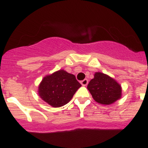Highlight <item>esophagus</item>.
Wrapping results in <instances>:
<instances>
[{
	"label": "esophagus",
	"instance_id": "34e87169",
	"mask_svg": "<svg viewBox=\"0 0 148 148\" xmlns=\"http://www.w3.org/2000/svg\"><path fill=\"white\" fill-rule=\"evenodd\" d=\"M80 83H81L82 86H87L88 83V80L87 79H84V80H83L80 81Z\"/></svg>",
	"mask_w": 148,
	"mask_h": 148
}]
</instances>
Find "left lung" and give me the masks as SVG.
I'll return each instance as SVG.
<instances>
[{"instance_id":"8db88e82","label":"left lung","mask_w":148,"mask_h":148,"mask_svg":"<svg viewBox=\"0 0 148 148\" xmlns=\"http://www.w3.org/2000/svg\"><path fill=\"white\" fill-rule=\"evenodd\" d=\"M95 101L110 105L122 98V86L108 75L96 72L87 86Z\"/></svg>"}]
</instances>
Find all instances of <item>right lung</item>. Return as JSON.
<instances>
[{
  "label": "right lung",
  "instance_id": "1",
  "mask_svg": "<svg viewBox=\"0 0 148 148\" xmlns=\"http://www.w3.org/2000/svg\"><path fill=\"white\" fill-rule=\"evenodd\" d=\"M80 86L74 75L60 70L43 77L38 86V95L52 107H60L72 99Z\"/></svg>",
  "mask_w": 148,
  "mask_h": 148
}]
</instances>
